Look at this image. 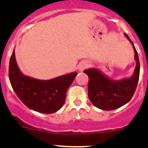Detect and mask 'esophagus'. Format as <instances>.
<instances>
[{
  "label": "esophagus",
  "instance_id": "34e87169",
  "mask_svg": "<svg viewBox=\"0 0 148 148\" xmlns=\"http://www.w3.org/2000/svg\"><path fill=\"white\" fill-rule=\"evenodd\" d=\"M87 66H88L87 64L85 63V62H84V63L80 64L78 66V69H79V71H83L85 69H86V67H87Z\"/></svg>",
  "mask_w": 148,
  "mask_h": 148
}]
</instances>
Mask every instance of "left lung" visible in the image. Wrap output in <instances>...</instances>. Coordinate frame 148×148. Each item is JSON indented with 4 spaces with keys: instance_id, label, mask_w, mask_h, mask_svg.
<instances>
[{
    "instance_id": "obj_1",
    "label": "left lung",
    "mask_w": 148,
    "mask_h": 148,
    "mask_svg": "<svg viewBox=\"0 0 148 148\" xmlns=\"http://www.w3.org/2000/svg\"><path fill=\"white\" fill-rule=\"evenodd\" d=\"M124 35L132 44L135 51L136 66L132 77L115 80L109 78L98 69L90 68L84 71L89 77L88 96L89 100L100 110L107 111L116 110L126 104L132 99L138 85L140 76L138 53L127 34H124Z\"/></svg>"
}]
</instances>
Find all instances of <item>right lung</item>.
Instances as JSON below:
<instances>
[{
    "label": "right lung",
    "instance_id": "right-lung-1",
    "mask_svg": "<svg viewBox=\"0 0 148 148\" xmlns=\"http://www.w3.org/2000/svg\"><path fill=\"white\" fill-rule=\"evenodd\" d=\"M77 74L72 72L51 79H37L21 71L15 50L10 56L8 76L13 89L26 107L38 112L51 114L60 110L64 104L67 89Z\"/></svg>",
    "mask_w": 148,
    "mask_h": 148
}]
</instances>
